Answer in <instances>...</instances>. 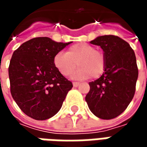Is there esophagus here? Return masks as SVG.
Returning <instances> with one entry per match:
<instances>
[{
	"label": "esophagus",
	"mask_w": 147,
	"mask_h": 147,
	"mask_svg": "<svg viewBox=\"0 0 147 147\" xmlns=\"http://www.w3.org/2000/svg\"><path fill=\"white\" fill-rule=\"evenodd\" d=\"M80 83H79V82H73V86H75V87H76V86H80Z\"/></svg>",
	"instance_id": "34e87169"
}]
</instances>
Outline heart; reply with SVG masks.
Listing matches in <instances>:
<instances>
[{
    "mask_svg": "<svg viewBox=\"0 0 147 147\" xmlns=\"http://www.w3.org/2000/svg\"><path fill=\"white\" fill-rule=\"evenodd\" d=\"M53 64L64 76H68L78 65L80 67L72 75L73 78L85 80L92 76L96 79L105 71V57L93 45L80 42L70 46L67 53H57L53 57Z\"/></svg>",
    "mask_w": 147,
    "mask_h": 147,
    "instance_id": "obj_1",
    "label": "heart"
}]
</instances>
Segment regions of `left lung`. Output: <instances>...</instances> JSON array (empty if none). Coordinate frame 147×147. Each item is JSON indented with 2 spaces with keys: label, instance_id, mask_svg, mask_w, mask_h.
Here are the masks:
<instances>
[{
  "label": "left lung",
  "instance_id": "1",
  "mask_svg": "<svg viewBox=\"0 0 147 147\" xmlns=\"http://www.w3.org/2000/svg\"><path fill=\"white\" fill-rule=\"evenodd\" d=\"M105 57V68L99 79L89 83L86 102L96 117L110 120L125 110L136 92L139 71L135 52L118 36H99L90 42Z\"/></svg>",
  "mask_w": 147,
  "mask_h": 147
}]
</instances>
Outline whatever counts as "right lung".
<instances>
[{
    "label": "right lung",
    "mask_w": 147,
    "mask_h": 147,
    "mask_svg": "<svg viewBox=\"0 0 147 147\" xmlns=\"http://www.w3.org/2000/svg\"><path fill=\"white\" fill-rule=\"evenodd\" d=\"M71 42L34 38L15 50L8 67L12 98L24 113L44 120L58 113L72 83L54 67L53 57Z\"/></svg>",
    "instance_id": "right-lung-1"
}]
</instances>
